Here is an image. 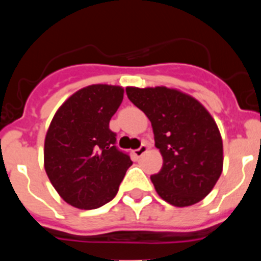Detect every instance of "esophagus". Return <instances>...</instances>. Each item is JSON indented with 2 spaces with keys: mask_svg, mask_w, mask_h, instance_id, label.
Here are the masks:
<instances>
[{
  "mask_svg": "<svg viewBox=\"0 0 261 261\" xmlns=\"http://www.w3.org/2000/svg\"><path fill=\"white\" fill-rule=\"evenodd\" d=\"M147 149H149V146H147L146 144H143V145L139 147V149H136L134 152H135L136 156H143V155L147 151Z\"/></svg>",
  "mask_w": 261,
  "mask_h": 261,
  "instance_id": "34e87169",
  "label": "esophagus"
}]
</instances>
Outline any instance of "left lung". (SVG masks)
<instances>
[{
    "label": "left lung",
    "instance_id": "obj_1",
    "mask_svg": "<svg viewBox=\"0 0 261 261\" xmlns=\"http://www.w3.org/2000/svg\"><path fill=\"white\" fill-rule=\"evenodd\" d=\"M128 99L147 116L163 167L151 175L158 194L186 207L203 199L222 173V139L197 99L167 87H127Z\"/></svg>",
    "mask_w": 261,
    "mask_h": 261
}]
</instances>
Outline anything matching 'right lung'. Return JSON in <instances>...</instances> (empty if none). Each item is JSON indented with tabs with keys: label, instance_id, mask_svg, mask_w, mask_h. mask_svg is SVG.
I'll use <instances>...</instances> for the list:
<instances>
[{
	"label": "right lung",
	"instance_id": "1",
	"mask_svg": "<svg viewBox=\"0 0 261 261\" xmlns=\"http://www.w3.org/2000/svg\"><path fill=\"white\" fill-rule=\"evenodd\" d=\"M123 99L117 86L93 84L75 92L53 117L44 146L50 181L67 203L94 210L109 203L133 162L116 146L110 120Z\"/></svg>",
	"mask_w": 261,
	"mask_h": 261
}]
</instances>
